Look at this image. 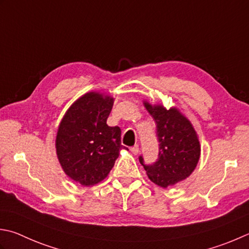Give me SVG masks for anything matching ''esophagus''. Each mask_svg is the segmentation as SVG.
I'll return each mask as SVG.
<instances>
[{
	"instance_id": "esophagus-1",
	"label": "esophagus",
	"mask_w": 249,
	"mask_h": 249,
	"mask_svg": "<svg viewBox=\"0 0 249 249\" xmlns=\"http://www.w3.org/2000/svg\"><path fill=\"white\" fill-rule=\"evenodd\" d=\"M130 151H131V152H133L134 154H138V152H139V145H138V144H135L134 147L130 148Z\"/></svg>"
}]
</instances>
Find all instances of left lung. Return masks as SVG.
<instances>
[{
  "label": "left lung",
  "mask_w": 249,
  "mask_h": 249,
  "mask_svg": "<svg viewBox=\"0 0 249 249\" xmlns=\"http://www.w3.org/2000/svg\"><path fill=\"white\" fill-rule=\"evenodd\" d=\"M144 107L157 124L159 157L147 165L140 155L139 162L151 181L167 188L189 177L196 167L201 155L199 141L192 124L177 109L166 110L148 102Z\"/></svg>",
  "instance_id": "8db88e82"
}]
</instances>
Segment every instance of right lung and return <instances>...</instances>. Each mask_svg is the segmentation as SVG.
<instances>
[{
  "mask_svg": "<svg viewBox=\"0 0 249 249\" xmlns=\"http://www.w3.org/2000/svg\"><path fill=\"white\" fill-rule=\"evenodd\" d=\"M112 107L111 97L87 92L70 107L58 128V160L68 176L82 186H94L108 176L124 148L121 128L107 124Z\"/></svg>",
  "mask_w": 249,
  "mask_h": 249,
  "instance_id": "1",
  "label": "right lung"
}]
</instances>
